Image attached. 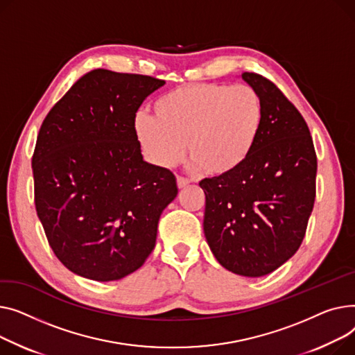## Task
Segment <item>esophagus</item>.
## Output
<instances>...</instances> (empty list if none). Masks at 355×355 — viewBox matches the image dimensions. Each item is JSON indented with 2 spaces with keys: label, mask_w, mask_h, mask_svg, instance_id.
I'll use <instances>...</instances> for the list:
<instances>
[{
  "label": "esophagus",
  "mask_w": 355,
  "mask_h": 355,
  "mask_svg": "<svg viewBox=\"0 0 355 355\" xmlns=\"http://www.w3.org/2000/svg\"><path fill=\"white\" fill-rule=\"evenodd\" d=\"M176 182H178V187H179V189H183V187H186L187 184H189V183H191V182H189V179H186V178H182V176H178Z\"/></svg>",
  "instance_id": "esophagus-1"
}]
</instances>
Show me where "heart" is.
Returning <instances> with one entry per match:
<instances>
[{
	"label": "heart",
	"mask_w": 355,
	"mask_h": 355,
	"mask_svg": "<svg viewBox=\"0 0 355 355\" xmlns=\"http://www.w3.org/2000/svg\"><path fill=\"white\" fill-rule=\"evenodd\" d=\"M153 113L135 119V135L149 160L172 168L187 143L192 169L218 178L238 172L249 160L263 124V103L251 86H182L162 96Z\"/></svg>",
	"instance_id": "heart-1"
}]
</instances>
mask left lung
Here are the masks:
<instances>
[{
	"instance_id": "left-lung-1",
	"label": "left lung",
	"mask_w": 355,
	"mask_h": 355,
	"mask_svg": "<svg viewBox=\"0 0 355 355\" xmlns=\"http://www.w3.org/2000/svg\"><path fill=\"white\" fill-rule=\"evenodd\" d=\"M242 80L263 103L254 153L229 176L203 179V232L216 261L234 274L258 278L293 257L315 200L317 155L301 113L255 73Z\"/></svg>"
}]
</instances>
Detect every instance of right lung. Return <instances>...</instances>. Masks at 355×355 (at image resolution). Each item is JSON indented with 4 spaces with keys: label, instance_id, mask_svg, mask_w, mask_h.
<instances>
[{
    "label": "right lung",
    "instance_id": "right-lung-1",
    "mask_svg": "<svg viewBox=\"0 0 355 355\" xmlns=\"http://www.w3.org/2000/svg\"><path fill=\"white\" fill-rule=\"evenodd\" d=\"M163 80L93 70L50 110L33 155L35 209L60 262L107 282L139 269L156 243L175 175L143 159L135 117Z\"/></svg>",
    "mask_w": 355,
    "mask_h": 355
}]
</instances>
